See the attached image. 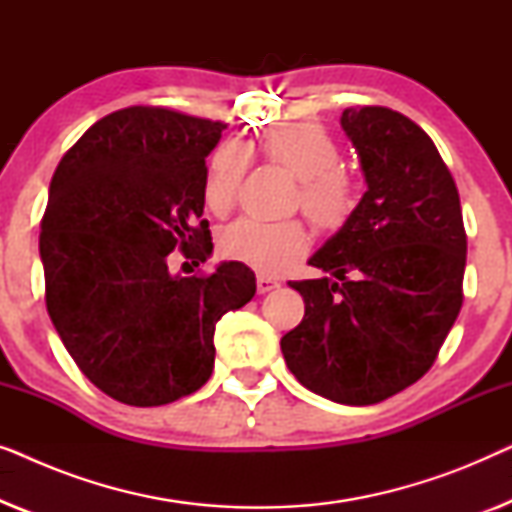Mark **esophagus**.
<instances>
[{"label":"esophagus","mask_w":512,"mask_h":512,"mask_svg":"<svg viewBox=\"0 0 512 512\" xmlns=\"http://www.w3.org/2000/svg\"><path fill=\"white\" fill-rule=\"evenodd\" d=\"M256 289H258V293L275 291V289H279V282H277V279H272V277L258 275V277H256Z\"/></svg>","instance_id":"esophagus-1"}]
</instances>
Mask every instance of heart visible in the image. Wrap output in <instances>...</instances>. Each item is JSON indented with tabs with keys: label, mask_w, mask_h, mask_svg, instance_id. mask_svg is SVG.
Instances as JSON below:
<instances>
[{
	"label": "heart",
	"mask_w": 512,
	"mask_h": 512,
	"mask_svg": "<svg viewBox=\"0 0 512 512\" xmlns=\"http://www.w3.org/2000/svg\"><path fill=\"white\" fill-rule=\"evenodd\" d=\"M258 149L272 165L298 179L293 207L321 233H340L359 207V186L352 172L340 165L338 139L319 123H289L265 132ZM249 167V151L237 142L216 146L207 163L202 198L212 214L223 216L235 207L242 179ZM310 235L298 219L265 223L240 219L221 228L216 249L230 261H240L261 272H282L305 256Z\"/></svg>",
	"instance_id": "heart-1"
}]
</instances>
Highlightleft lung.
<instances>
[{
    "instance_id": "obj_1",
    "label": "left lung",
    "mask_w": 512,
    "mask_h": 512,
    "mask_svg": "<svg viewBox=\"0 0 512 512\" xmlns=\"http://www.w3.org/2000/svg\"><path fill=\"white\" fill-rule=\"evenodd\" d=\"M368 191L347 228L310 258L321 279L289 282L305 317L282 338L286 366L314 394L373 405L433 366L464 303L466 230L436 144L387 107L340 118Z\"/></svg>"
}]
</instances>
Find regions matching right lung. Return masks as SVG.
I'll return each mask as SVG.
<instances>
[{"mask_svg":"<svg viewBox=\"0 0 512 512\" xmlns=\"http://www.w3.org/2000/svg\"><path fill=\"white\" fill-rule=\"evenodd\" d=\"M226 123L167 107L118 109L62 156L41 219L46 310L62 345L97 389L151 408L193 394L214 370V331L247 305L256 277L221 263L170 275L181 251L205 263L209 151Z\"/></svg>","mask_w":512,"mask_h":512,"instance_id":"right-lung-1","label":"right lung"}]
</instances>
